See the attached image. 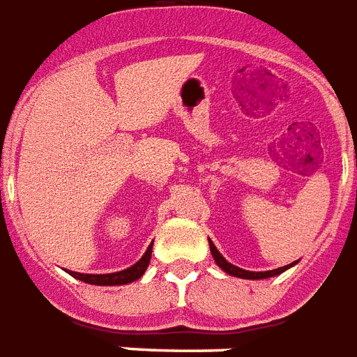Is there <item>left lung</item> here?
Here are the masks:
<instances>
[{"mask_svg": "<svg viewBox=\"0 0 357 357\" xmlns=\"http://www.w3.org/2000/svg\"><path fill=\"white\" fill-rule=\"evenodd\" d=\"M209 247H211V255H213V259L217 262V266L220 270H225L228 275H234V278H241V280H266V278H274V275H280L283 274L285 270H289L291 266H295V262H291L287 266H282V268H275V270H268V272H251V270H243V268L239 266H234L232 262H228L222 257V255L218 253V249L215 247V243L209 239Z\"/></svg>", "mask_w": 357, "mask_h": 357, "instance_id": "obj_1", "label": "left lung"}]
</instances>
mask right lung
<instances>
[{"mask_svg": "<svg viewBox=\"0 0 357 357\" xmlns=\"http://www.w3.org/2000/svg\"><path fill=\"white\" fill-rule=\"evenodd\" d=\"M150 257H152V245L148 247L146 253L140 257L139 262H135L132 266L125 268L121 272H114V274H82V272H72L68 270V274L79 282L91 283V285H125V283L137 282L139 278H142V274L146 272L148 264H150Z\"/></svg>", "mask_w": 357, "mask_h": 357, "instance_id": "obj_1", "label": "right lung"}]
</instances>
